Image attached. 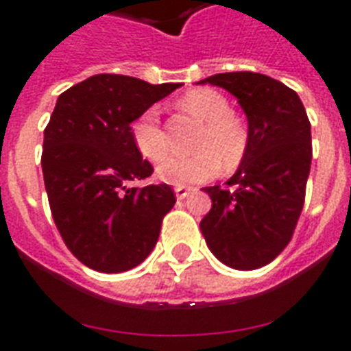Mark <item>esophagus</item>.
<instances>
[{"label": "esophagus", "instance_id": "obj_1", "mask_svg": "<svg viewBox=\"0 0 351 351\" xmlns=\"http://www.w3.org/2000/svg\"><path fill=\"white\" fill-rule=\"evenodd\" d=\"M191 191H193L191 187H184V186H176L175 187V195H176V198H178V200H184V198H186Z\"/></svg>", "mask_w": 351, "mask_h": 351}]
</instances>
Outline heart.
I'll use <instances>...</instances> for the list:
<instances>
[{"label":"heart","instance_id":"1","mask_svg":"<svg viewBox=\"0 0 351 351\" xmlns=\"http://www.w3.org/2000/svg\"><path fill=\"white\" fill-rule=\"evenodd\" d=\"M180 106L204 123L193 143L197 153L189 156L164 160L169 153V140L156 107L145 109L131 125L138 153L149 162L164 160L156 167L160 180L173 186H191L213 178L220 164L226 171L237 169L250 147V129L237 112L231 111L230 100L219 90L195 89L182 98Z\"/></svg>","mask_w":351,"mask_h":351}]
</instances>
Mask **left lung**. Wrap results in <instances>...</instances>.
<instances>
[{
  "instance_id": "obj_1",
  "label": "left lung",
  "mask_w": 351,
  "mask_h": 351,
  "mask_svg": "<svg viewBox=\"0 0 351 351\" xmlns=\"http://www.w3.org/2000/svg\"><path fill=\"white\" fill-rule=\"evenodd\" d=\"M198 84L219 85L247 117L250 147L230 187H204L211 209L200 222L220 262L256 269L282 253L302 213L311 167V125L302 101L282 82L258 73H222Z\"/></svg>"
}]
</instances>
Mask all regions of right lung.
<instances>
[{
    "mask_svg": "<svg viewBox=\"0 0 351 351\" xmlns=\"http://www.w3.org/2000/svg\"><path fill=\"white\" fill-rule=\"evenodd\" d=\"M180 85L96 74L58 98L43 132L47 197L65 245L95 271L121 273L145 261L175 206L167 184L132 186L153 165L138 153L131 123Z\"/></svg>",
    "mask_w": 351,
    "mask_h": 351,
    "instance_id": "1",
    "label": "right lung"
}]
</instances>
